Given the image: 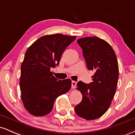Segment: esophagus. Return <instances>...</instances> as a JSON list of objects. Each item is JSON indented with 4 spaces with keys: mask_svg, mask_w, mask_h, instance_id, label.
I'll list each match as a JSON object with an SVG mask.
<instances>
[{
    "mask_svg": "<svg viewBox=\"0 0 135 135\" xmlns=\"http://www.w3.org/2000/svg\"><path fill=\"white\" fill-rule=\"evenodd\" d=\"M76 85H77V82L72 80V88H73V89H75V87H76Z\"/></svg>",
    "mask_w": 135,
    "mask_h": 135,
    "instance_id": "1",
    "label": "esophagus"
}]
</instances>
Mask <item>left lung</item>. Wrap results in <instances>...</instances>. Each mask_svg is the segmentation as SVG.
Here are the masks:
<instances>
[{
  "label": "left lung",
  "instance_id": "8db88e82",
  "mask_svg": "<svg viewBox=\"0 0 135 135\" xmlns=\"http://www.w3.org/2000/svg\"><path fill=\"white\" fill-rule=\"evenodd\" d=\"M89 70L94 72L93 82L79 81L77 86L83 100L75 107L80 117L94 120L107 111L115 95L119 78V66L114 49L107 42L97 37L77 40Z\"/></svg>",
  "mask_w": 135,
  "mask_h": 135
}]
</instances>
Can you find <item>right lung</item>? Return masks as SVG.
<instances>
[{"mask_svg": "<svg viewBox=\"0 0 135 135\" xmlns=\"http://www.w3.org/2000/svg\"><path fill=\"white\" fill-rule=\"evenodd\" d=\"M75 38L60 33L47 35L28 48L21 66L20 86L23 105L30 114L47 115L56 99L71 88L72 80L57 79L51 68L58 65L65 49Z\"/></svg>", "mask_w": 135, "mask_h": 135, "instance_id": "add662e5", "label": "right lung"}]
</instances>
